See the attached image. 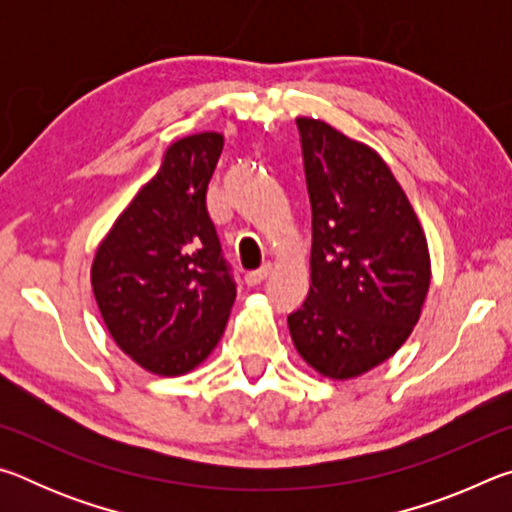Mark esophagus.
<instances>
[{"mask_svg":"<svg viewBox=\"0 0 512 512\" xmlns=\"http://www.w3.org/2000/svg\"><path fill=\"white\" fill-rule=\"evenodd\" d=\"M271 264H264L262 268H257V271H250L248 275H246V284L248 287H257V284H262L268 275H271Z\"/></svg>","mask_w":512,"mask_h":512,"instance_id":"1","label":"esophagus"}]
</instances>
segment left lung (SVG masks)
Returning <instances> with one entry per match:
<instances>
[{"label": "left lung", "instance_id": "obj_1", "mask_svg": "<svg viewBox=\"0 0 512 512\" xmlns=\"http://www.w3.org/2000/svg\"><path fill=\"white\" fill-rule=\"evenodd\" d=\"M311 201V284L287 318L318 375L345 381L393 357L431 284L422 223L384 158L314 117H298Z\"/></svg>", "mask_w": 512, "mask_h": 512}]
</instances>
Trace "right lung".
<instances>
[{"label":"right lung","mask_w":512,"mask_h":512,"mask_svg":"<svg viewBox=\"0 0 512 512\" xmlns=\"http://www.w3.org/2000/svg\"><path fill=\"white\" fill-rule=\"evenodd\" d=\"M221 151L223 135L214 131L173 142L94 250L90 282L103 323L117 348L153 375L201 366L237 298L205 207Z\"/></svg>","instance_id":"obj_1"}]
</instances>
